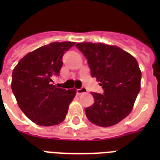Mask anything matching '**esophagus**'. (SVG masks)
<instances>
[{
  "label": "esophagus",
  "mask_w": 160,
  "mask_h": 160,
  "mask_svg": "<svg viewBox=\"0 0 160 160\" xmlns=\"http://www.w3.org/2000/svg\"><path fill=\"white\" fill-rule=\"evenodd\" d=\"M87 92V89L85 87H81L80 89H77L76 90V93L77 95H80V94H82V93H86Z\"/></svg>",
  "instance_id": "obj_1"
}]
</instances>
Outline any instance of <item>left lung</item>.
Instances as JSON below:
<instances>
[{"label": "left lung", "mask_w": 160, "mask_h": 160, "mask_svg": "<svg viewBox=\"0 0 160 160\" xmlns=\"http://www.w3.org/2000/svg\"><path fill=\"white\" fill-rule=\"evenodd\" d=\"M75 46L87 59L92 77L102 86L103 95L92 92L95 102L85 109L91 123L114 125L131 112L140 90L141 71L134 56L119 47L84 42Z\"/></svg>", "instance_id": "left-lung-1"}]
</instances>
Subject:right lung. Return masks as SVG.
I'll return each mask as SVG.
<instances>
[{
	"instance_id": "obj_1",
	"label": "right lung",
	"mask_w": 160,
	"mask_h": 160,
	"mask_svg": "<svg viewBox=\"0 0 160 160\" xmlns=\"http://www.w3.org/2000/svg\"><path fill=\"white\" fill-rule=\"evenodd\" d=\"M75 42H53L26 55L14 68L11 90L20 109L31 121L41 126L64 121L76 94L53 85L60 75L62 56Z\"/></svg>"
}]
</instances>
